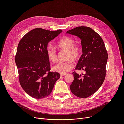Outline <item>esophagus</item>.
Wrapping results in <instances>:
<instances>
[{
    "instance_id": "esophagus-1",
    "label": "esophagus",
    "mask_w": 124,
    "mask_h": 124,
    "mask_svg": "<svg viewBox=\"0 0 124 124\" xmlns=\"http://www.w3.org/2000/svg\"><path fill=\"white\" fill-rule=\"evenodd\" d=\"M65 75H66V74H60V77H62L64 76Z\"/></svg>"
}]
</instances>
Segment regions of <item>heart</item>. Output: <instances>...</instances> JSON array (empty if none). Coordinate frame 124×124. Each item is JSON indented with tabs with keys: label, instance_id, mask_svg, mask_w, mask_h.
Returning <instances> with one entry per match:
<instances>
[{
	"label": "heart",
	"instance_id": "obj_1",
	"mask_svg": "<svg viewBox=\"0 0 124 124\" xmlns=\"http://www.w3.org/2000/svg\"><path fill=\"white\" fill-rule=\"evenodd\" d=\"M57 46L68 51L67 59H72L77 60L80 54V49L78 46L75 45L74 40L70 37H64L57 43ZM46 53L48 59L51 61L55 62L57 60V54L55 48L52 46H49L46 48ZM73 67V64L70 60L66 62H59L52 67L55 72L61 74H65L68 72Z\"/></svg>",
	"mask_w": 124,
	"mask_h": 124
}]
</instances>
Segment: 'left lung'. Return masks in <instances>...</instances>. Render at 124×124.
I'll use <instances>...</instances> for the list:
<instances>
[{
    "label": "left lung",
    "mask_w": 124,
    "mask_h": 124,
    "mask_svg": "<svg viewBox=\"0 0 124 124\" xmlns=\"http://www.w3.org/2000/svg\"><path fill=\"white\" fill-rule=\"evenodd\" d=\"M66 33L81 40L82 54L76 69L85 72L83 76L73 73L74 79L70 86V89L75 96L86 98L95 93L104 81L108 59L107 51L102 38L90 27L78 26Z\"/></svg>",
    "instance_id": "1"
}]
</instances>
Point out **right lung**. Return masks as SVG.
<instances>
[{"label": "right lung", "mask_w": 124, "mask_h": 124, "mask_svg": "<svg viewBox=\"0 0 124 124\" xmlns=\"http://www.w3.org/2000/svg\"><path fill=\"white\" fill-rule=\"evenodd\" d=\"M62 32L35 28L20 41L15 57L21 85L24 91L35 99H43L51 92L60 78L57 72H50L46 48L49 42Z\"/></svg>", "instance_id": "add662e5"}]
</instances>
